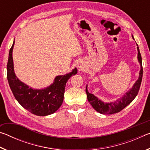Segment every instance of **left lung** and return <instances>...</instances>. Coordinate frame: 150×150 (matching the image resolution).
Segmentation results:
<instances>
[{
  "label": "left lung",
  "instance_id": "left-lung-1",
  "mask_svg": "<svg viewBox=\"0 0 150 150\" xmlns=\"http://www.w3.org/2000/svg\"><path fill=\"white\" fill-rule=\"evenodd\" d=\"M137 46L138 45L137 44ZM138 49V59L139 63H140L141 69L139 71V75L138 79L136 81L135 84L133 86V87L126 93V95H124L120 99L115 101V103H104L102 101L100 100L97 97L94 96L93 94L88 93L87 90V86H86V93L87 95L88 101L93 107V108L96 110L98 112L103 115H112V114H115L119 112L122 109L128 106L129 104L132 103L136 96L138 95L139 92V87H140L142 76H143V67H142V56L139 52V47H137Z\"/></svg>",
  "mask_w": 150,
  "mask_h": 150
}]
</instances>
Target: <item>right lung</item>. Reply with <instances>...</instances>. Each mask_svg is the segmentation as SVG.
Wrapping results in <instances>:
<instances>
[{
	"mask_svg": "<svg viewBox=\"0 0 150 150\" xmlns=\"http://www.w3.org/2000/svg\"><path fill=\"white\" fill-rule=\"evenodd\" d=\"M10 49L7 63V79L13 95L22 107L37 116H47L54 113L62 106L65 87L68 79L77 73V69L65 75L55 77L52 85L45 89L35 90L20 81L14 71L12 50Z\"/></svg>",
	"mask_w": 150,
	"mask_h": 150,
	"instance_id": "add662e5",
	"label": "right lung"
}]
</instances>
